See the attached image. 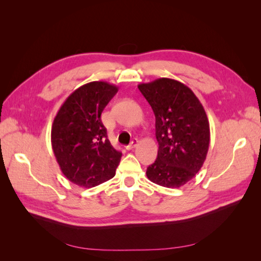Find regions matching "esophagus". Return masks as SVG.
Segmentation results:
<instances>
[{"label":"esophagus","instance_id":"esophagus-1","mask_svg":"<svg viewBox=\"0 0 261 261\" xmlns=\"http://www.w3.org/2000/svg\"><path fill=\"white\" fill-rule=\"evenodd\" d=\"M138 143H139L138 139H137V138H134V139L132 140V143H130L128 146H126L125 148H126V150H132V149H134V148H135V147L138 145Z\"/></svg>","mask_w":261,"mask_h":261}]
</instances>
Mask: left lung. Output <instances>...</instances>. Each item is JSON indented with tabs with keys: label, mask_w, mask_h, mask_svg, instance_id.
Masks as SVG:
<instances>
[{
	"label": "left lung",
	"mask_w": 261,
	"mask_h": 261,
	"mask_svg": "<svg viewBox=\"0 0 261 261\" xmlns=\"http://www.w3.org/2000/svg\"><path fill=\"white\" fill-rule=\"evenodd\" d=\"M155 116L158 158L147 168L154 184L178 188L197 174L206 160L210 127L206 111L191 88L171 78L139 84Z\"/></svg>",
	"instance_id": "obj_1"
}]
</instances>
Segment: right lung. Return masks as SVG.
I'll use <instances>...</instances> for the list:
<instances>
[{
  "label": "right lung",
  "mask_w": 261,
  "mask_h": 261,
  "mask_svg": "<svg viewBox=\"0 0 261 261\" xmlns=\"http://www.w3.org/2000/svg\"><path fill=\"white\" fill-rule=\"evenodd\" d=\"M115 85L91 82L64 101L54 117L52 149L63 174L72 183L91 188L111 179L122 153L108 139L101 113L117 92Z\"/></svg>",
  "instance_id": "obj_1"
}]
</instances>
